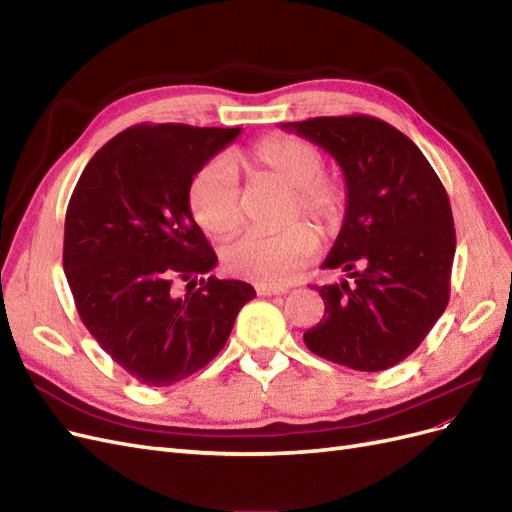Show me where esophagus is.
<instances>
[{"label": "esophagus", "mask_w": 512, "mask_h": 512, "mask_svg": "<svg viewBox=\"0 0 512 512\" xmlns=\"http://www.w3.org/2000/svg\"><path fill=\"white\" fill-rule=\"evenodd\" d=\"M256 292L260 297H275V294H284L288 292V288H277V286H256Z\"/></svg>", "instance_id": "34e87169"}]
</instances>
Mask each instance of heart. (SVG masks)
Listing matches in <instances>:
<instances>
[{
    "instance_id": "heart-1",
    "label": "heart",
    "mask_w": 512,
    "mask_h": 512,
    "mask_svg": "<svg viewBox=\"0 0 512 512\" xmlns=\"http://www.w3.org/2000/svg\"><path fill=\"white\" fill-rule=\"evenodd\" d=\"M254 177H269L290 190L284 222L305 218L320 237H331L344 222L348 194L344 183L324 175V156L307 141L294 136H267L245 156ZM190 209L200 228L213 237H228L241 226V190L235 170L226 160H213L190 183ZM314 232L294 224L277 235L247 232L226 245V267L262 286H282L314 258Z\"/></svg>"
}]
</instances>
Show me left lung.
<instances>
[{"label":"left lung","instance_id":"obj_1","mask_svg":"<svg viewBox=\"0 0 512 512\" xmlns=\"http://www.w3.org/2000/svg\"><path fill=\"white\" fill-rule=\"evenodd\" d=\"M282 130L331 153L348 194L322 269H342L352 284L316 288L327 316L303 342L356 371L389 369L421 346L448 303L455 226L444 185L421 149L376 117H314Z\"/></svg>","mask_w":512,"mask_h":512}]
</instances>
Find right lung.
I'll return each mask as SVG.
<instances>
[{
	"label": "right lung",
	"instance_id": "add662e5",
	"mask_svg": "<svg viewBox=\"0 0 512 512\" xmlns=\"http://www.w3.org/2000/svg\"><path fill=\"white\" fill-rule=\"evenodd\" d=\"M241 128L141 123L111 138L85 166L64 230V271L89 333L147 386L205 367L256 290L200 277L218 256L190 211V183Z\"/></svg>",
	"mask_w": 512,
	"mask_h": 512
}]
</instances>
